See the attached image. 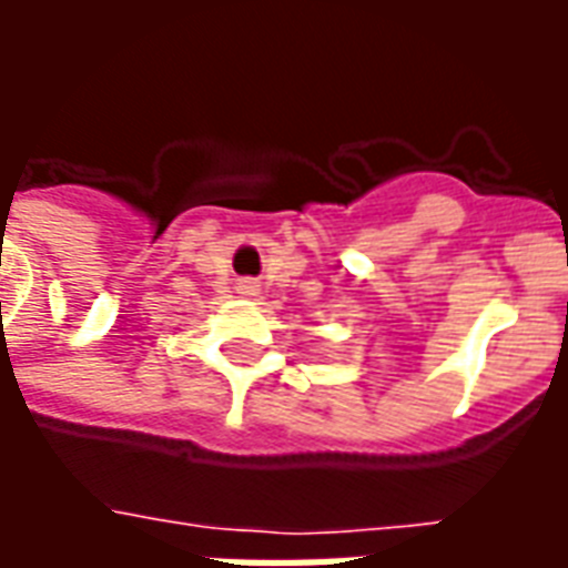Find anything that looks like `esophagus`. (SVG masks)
<instances>
[{
    "instance_id": "34e87169",
    "label": "esophagus",
    "mask_w": 568,
    "mask_h": 568,
    "mask_svg": "<svg viewBox=\"0 0 568 568\" xmlns=\"http://www.w3.org/2000/svg\"><path fill=\"white\" fill-rule=\"evenodd\" d=\"M240 292H243V295H255L258 288H255V283H248V280H243V283H240Z\"/></svg>"
}]
</instances>
